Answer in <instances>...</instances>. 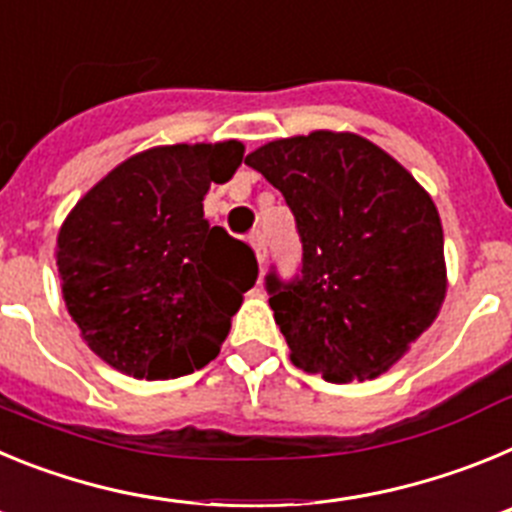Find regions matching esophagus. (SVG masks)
<instances>
[{"instance_id": "1", "label": "esophagus", "mask_w": 512, "mask_h": 512, "mask_svg": "<svg viewBox=\"0 0 512 512\" xmlns=\"http://www.w3.org/2000/svg\"><path fill=\"white\" fill-rule=\"evenodd\" d=\"M251 246H253V251H256V259H259V264L264 266L266 264V235H264V230H253Z\"/></svg>"}]
</instances>
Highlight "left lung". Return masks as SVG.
<instances>
[{
  "instance_id": "left-lung-1",
  "label": "left lung",
  "mask_w": 512,
  "mask_h": 512,
  "mask_svg": "<svg viewBox=\"0 0 512 512\" xmlns=\"http://www.w3.org/2000/svg\"><path fill=\"white\" fill-rule=\"evenodd\" d=\"M284 194L302 261L264 287L292 361L325 382L387 372L446 295L436 205L382 148L351 133L274 140L246 156Z\"/></svg>"
}]
</instances>
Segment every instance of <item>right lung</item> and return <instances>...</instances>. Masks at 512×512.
Instances as JSON below:
<instances>
[{
  "label": "right lung",
  "mask_w": 512,
  "mask_h": 512,
  "mask_svg": "<svg viewBox=\"0 0 512 512\" xmlns=\"http://www.w3.org/2000/svg\"><path fill=\"white\" fill-rule=\"evenodd\" d=\"M243 161L238 140L164 146L104 176L58 233L71 318L94 354L138 379H174L220 354L259 277L246 241L202 212Z\"/></svg>",
  "instance_id": "obj_1"
}]
</instances>
